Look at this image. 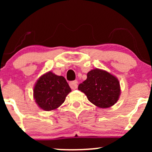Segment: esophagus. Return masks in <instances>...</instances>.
<instances>
[{"label":"esophagus","instance_id":"obj_1","mask_svg":"<svg viewBox=\"0 0 152 152\" xmlns=\"http://www.w3.org/2000/svg\"><path fill=\"white\" fill-rule=\"evenodd\" d=\"M70 87L72 89H76L78 87V81H74L70 82Z\"/></svg>","mask_w":152,"mask_h":152}]
</instances>
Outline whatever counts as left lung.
<instances>
[{"mask_svg":"<svg viewBox=\"0 0 152 152\" xmlns=\"http://www.w3.org/2000/svg\"><path fill=\"white\" fill-rule=\"evenodd\" d=\"M78 89L85 94L91 103L102 109L114 105L121 94L118 78L99 69L88 72L86 80L78 85Z\"/></svg>","mask_w":152,"mask_h":152,"instance_id":"8db88e82","label":"left lung"}]
</instances>
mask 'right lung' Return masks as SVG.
<instances>
[{
    "instance_id": "obj_1",
    "label": "right lung",
    "mask_w": 152,
    "mask_h": 152,
    "mask_svg": "<svg viewBox=\"0 0 152 152\" xmlns=\"http://www.w3.org/2000/svg\"><path fill=\"white\" fill-rule=\"evenodd\" d=\"M71 89L65 78L48 71L41 76L34 87V98L38 107L44 111L58 108Z\"/></svg>"
}]
</instances>
